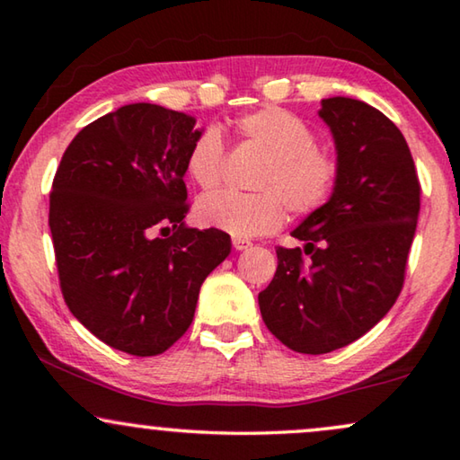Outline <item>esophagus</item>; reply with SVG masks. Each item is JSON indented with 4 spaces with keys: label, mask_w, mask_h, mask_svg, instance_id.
I'll return each mask as SVG.
<instances>
[{
    "label": "esophagus",
    "mask_w": 460,
    "mask_h": 460,
    "mask_svg": "<svg viewBox=\"0 0 460 460\" xmlns=\"http://www.w3.org/2000/svg\"><path fill=\"white\" fill-rule=\"evenodd\" d=\"M233 247H235L237 252H243V249L252 247V241H249V239H241V237H233Z\"/></svg>",
    "instance_id": "34e87169"
}]
</instances>
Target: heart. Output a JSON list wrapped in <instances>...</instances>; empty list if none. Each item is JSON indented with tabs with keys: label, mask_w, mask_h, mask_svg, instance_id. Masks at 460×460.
Segmentation results:
<instances>
[{
	"label": "heart",
	"mask_w": 460,
	"mask_h": 460,
	"mask_svg": "<svg viewBox=\"0 0 460 460\" xmlns=\"http://www.w3.org/2000/svg\"><path fill=\"white\" fill-rule=\"evenodd\" d=\"M241 139L258 146L266 162L253 186L258 192H217L200 199L197 217L207 227L233 237L268 235L282 227L286 207L310 215L326 205L339 182V158L316 146V131L282 107H261L235 121ZM225 146L219 129L205 128L186 154V172L202 190L223 181Z\"/></svg>",
	"instance_id": "b5f03b06"
}]
</instances>
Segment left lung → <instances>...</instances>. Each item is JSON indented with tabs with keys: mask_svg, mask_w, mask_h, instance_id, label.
I'll return each mask as SVG.
<instances>
[{
	"mask_svg": "<svg viewBox=\"0 0 460 460\" xmlns=\"http://www.w3.org/2000/svg\"><path fill=\"white\" fill-rule=\"evenodd\" d=\"M341 164L326 205L278 247L260 292L270 332L296 353L323 355L363 337L398 300L420 213V182L402 131L359 99H323ZM309 260L305 261L304 255Z\"/></svg>",
	"mask_w": 460,
	"mask_h": 460,
	"instance_id": "obj_1",
	"label": "left lung"
}]
</instances>
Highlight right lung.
<instances>
[{
  "mask_svg": "<svg viewBox=\"0 0 460 460\" xmlns=\"http://www.w3.org/2000/svg\"><path fill=\"white\" fill-rule=\"evenodd\" d=\"M194 123L160 105H123L75 136L52 182L49 225L66 306L136 357L164 353L189 331L202 282L231 253L227 233L184 225Z\"/></svg>",
  "mask_w": 460,
  "mask_h": 460,
  "instance_id": "right-lung-1",
  "label": "right lung"
}]
</instances>
